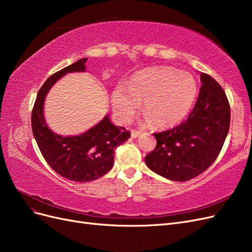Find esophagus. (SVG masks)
Masks as SVG:
<instances>
[{
    "mask_svg": "<svg viewBox=\"0 0 252 252\" xmlns=\"http://www.w3.org/2000/svg\"><path fill=\"white\" fill-rule=\"evenodd\" d=\"M142 133L141 130H135V129H133V130H131V136L132 138H138V136Z\"/></svg>",
    "mask_w": 252,
    "mask_h": 252,
    "instance_id": "esophagus-1",
    "label": "esophagus"
}]
</instances>
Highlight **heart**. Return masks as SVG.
Returning <instances> with one entry per match:
<instances>
[{"label": "heart", "instance_id": "b5f03b06", "mask_svg": "<svg viewBox=\"0 0 252 252\" xmlns=\"http://www.w3.org/2000/svg\"><path fill=\"white\" fill-rule=\"evenodd\" d=\"M197 94V83L189 72L173 67H154L136 73L128 88L120 84L112 93V109L127 123L143 103V112L157 127H169L184 120Z\"/></svg>", "mask_w": 252, "mask_h": 252}]
</instances>
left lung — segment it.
I'll return each mask as SVG.
<instances>
[{
    "instance_id": "left-lung-1",
    "label": "left lung",
    "mask_w": 252,
    "mask_h": 252,
    "mask_svg": "<svg viewBox=\"0 0 252 252\" xmlns=\"http://www.w3.org/2000/svg\"><path fill=\"white\" fill-rule=\"evenodd\" d=\"M202 86L188 118L168 130L154 133L157 146L145 158L152 171L185 182L203 173L216 161L230 125V105L225 91L209 74L201 73Z\"/></svg>"
}]
</instances>
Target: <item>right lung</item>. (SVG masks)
<instances>
[{
	"label": "right lung",
	"instance_id": "1",
	"mask_svg": "<svg viewBox=\"0 0 252 252\" xmlns=\"http://www.w3.org/2000/svg\"><path fill=\"white\" fill-rule=\"evenodd\" d=\"M87 59L79 60L53 73L43 84L32 113V133L45 161L63 178L90 182L103 177L113 166L114 149L130 138V131L110 123L108 114L88 131L75 136L52 132L44 120V100L50 87L68 72L85 71Z\"/></svg>",
	"mask_w": 252,
	"mask_h": 252
}]
</instances>
